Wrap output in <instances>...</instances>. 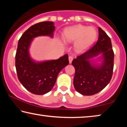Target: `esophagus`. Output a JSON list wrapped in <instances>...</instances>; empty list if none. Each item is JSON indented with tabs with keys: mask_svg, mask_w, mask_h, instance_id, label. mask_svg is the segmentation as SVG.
<instances>
[{
	"mask_svg": "<svg viewBox=\"0 0 127 127\" xmlns=\"http://www.w3.org/2000/svg\"><path fill=\"white\" fill-rule=\"evenodd\" d=\"M73 59V58L72 56H69V63H72Z\"/></svg>",
	"mask_w": 127,
	"mask_h": 127,
	"instance_id": "esophagus-1",
	"label": "esophagus"
}]
</instances>
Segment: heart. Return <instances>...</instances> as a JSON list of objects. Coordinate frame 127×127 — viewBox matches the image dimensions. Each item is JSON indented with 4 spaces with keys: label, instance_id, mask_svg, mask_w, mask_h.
<instances>
[{
    "label": "heart",
    "instance_id": "1",
    "mask_svg": "<svg viewBox=\"0 0 127 127\" xmlns=\"http://www.w3.org/2000/svg\"><path fill=\"white\" fill-rule=\"evenodd\" d=\"M97 36V31L94 27L82 25L66 28L63 34V40L65 42H76L74 48L77 51H82L89 49L95 42Z\"/></svg>",
    "mask_w": 127,
    "mask_h": 127
}]
</instances>
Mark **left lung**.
Listing matches in <instances>:
<instances>
[{
	"instance_id": "8db88e82",
	"label": "left lung",
	"mask_w": 127,
	"mask_h": 127,
	"mask_svg": "<svg viewBox=\"0 0 127 127\" xmlns=\"http://www.w3.org/2000/svg\"><path fill=\"white\" fill-rule=\"evenodd\" d=\"M98 38L96 44L72 62L76 70L73 85L76 91L83 95L91 96L101 91L110 82L113 76L114 54L110 38L98 27ZM100 54L101 64L90 59Z\"/></svg>"
}]
</instances>
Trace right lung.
<instances>
[{
    "mask_svg": "<svg viewBox=\"0 0 127 127\" xmlns=\"http://www.w3.org/2000/svg\"><path fill=\"white\" fill-rule=\"evenodd\" d=\"M54 23L50 21L33 25L28 29L18 42L16 54L17 77L23 87L35 95H44L50 91L58 75L68 65V54L57 60L36 62L31 58L29 48L35 37L40 36L53 37Z\"/></svg>",
    "mask_w": 127,
    "mask_h": 127,
    "instance_id": "obj_1",
    "label": "right lung"
}]
</instances>
